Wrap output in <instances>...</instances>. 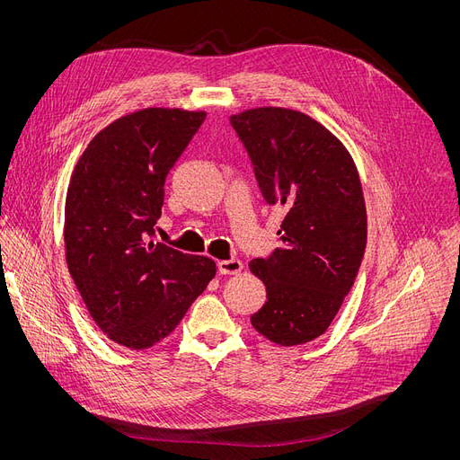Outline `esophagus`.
Instances as JSON below:
<instances>
[{"instance_id": "1", "label": "esophagus", "mask_w": 460, "mask_h": 460, "mask_svg": "<svg viewBox=\"0 0 460 460\" xmlns=\"http://www.w3.org/2000/svg\"><path fill=\"white\" fill-rule=\"evenodd\" d=\"M243 270V261L238 259H226V261H217V272L222 276H231V274H238Z\"/></svg>"}]
</instances>
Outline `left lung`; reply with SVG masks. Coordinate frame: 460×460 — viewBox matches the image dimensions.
Returning <instances> with one entry per match:
<instances>
[{
	"label": "left lung",
	"mask_w": 460,
	"mask_h": 460,
	"mask_svg": "<svg viewBox=\"0 0 460 460\" xmlns=\"http://www.w3.org/2000/svg\"><path fill=\"white\" fill-rule=\"evenodd\" d=\"M262 198L285 210L281 246L250 270L267 287L252 326L281 347L323 335L340 311L367 243V212L356 164L319 120L288 108L231 115Z\"/></svg>",
	"instance_id": "left-lung-1"
}]
</instances>
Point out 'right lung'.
I'll return each mask as SVG.
<instances>
[{"label":"right lung","mask_w":460,"mask_h":460,"mask_svg":"<svg viewBox=\"0 0 460 460\" xmlns=\"http://www.w3.org/2000/svg\"><path fill=\"white\" fill-rule=\"evenodd\" d=\"M205 111L145 108L96 134L72 172L65 257L108 340L151 349L172 333L216 276V262L155 240L164 184Z\"/></svg>","instance_id":"add662e5"}]
</instances>
